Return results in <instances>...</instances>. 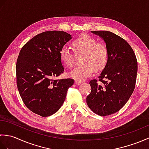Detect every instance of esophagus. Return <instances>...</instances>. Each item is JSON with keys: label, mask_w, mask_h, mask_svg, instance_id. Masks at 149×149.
<instances>
[{"label": "esophagus", "mask_w": 149, "mask_h": 149, "mask_svg": "<svg viewBox=\"0 0 149 149\" xmlns=\"http://www.w3.org/2000/svg\"><path fill=\"white\" fill-rule=\"evenodd\" d=\"M81 83V82L79 81H75V84H77V85L80 84Z\"/></svg>", "instance_id": "esophagus-1"}]
</instances>
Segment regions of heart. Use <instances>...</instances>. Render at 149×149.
<instances>
[{
  "label": "heart",
  "mask_w": 149,
  "mask_h": 149,
  "mask_svg": "<svg viewBox=\"0 0 149 149\" xmlns=\"http://www.w3.org/2000/svg\"><path fill=\"white\" fill-rule=\"evenodd\" d=\"M72 46L76 54H83V65L76 66L70 73L74 79L84 81L90 77L94 72L100 71L105 67L108 60V50L104 43L88 34H83L74 40ZM60 58L66 67L72 68L74 65L75 54L67 47H63L60 51Z\"/></svg>",
  "instance_id": "1"
}]
</instances>
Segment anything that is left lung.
Wrapping results in <instances>:
<instances>
[{
	"mask_svg": "<svg viewBox=\"0 0 149 149\" xmlns=\"http://www.w3.org/2000/svg\"><path fill=\"white\" fill-rule=\"evenodd\" d=\"M100 36L108 50L107 64L99 75V82L91 80V93L86 98L90 109L100 116H107L122 109L135 88L138 63L130 45L113 33L91 31Z\"/></svg>",
	"mask_w": 149,
	"mask_h": 149,
	"instance_id": "8db88e82",
	"label": "left lung"
}]
</instances>
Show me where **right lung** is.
<instances>
[{"mask_svg":"<svg viewBox=\"0 0 149 149\" xmlns=\"http://www.w3.org/2000/svg\"><path fill=\"white\" fill-rule=\"evenodd\" d=\"M72 36L64 31L40 33L20 50L16 65L17 88L25 105L43 117L56 113L65 100L72 79H54L64 72L60 51Z\"/></svg>","mask_w":149,"mask_h":149,"instance_id":"obj_1","label":"right lung"}]
</instances>
